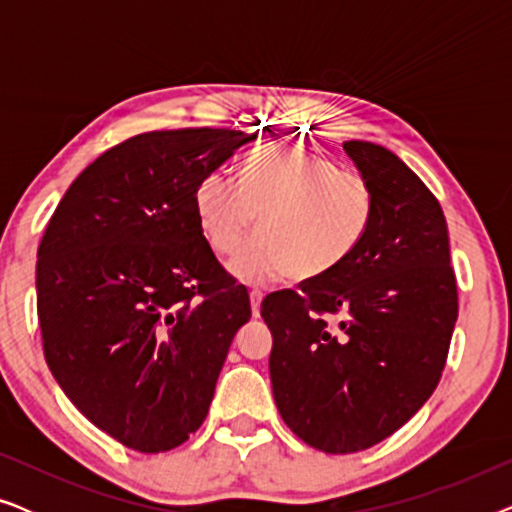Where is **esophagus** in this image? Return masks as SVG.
I'll return each mask as SVG.
<instances>
[{"label": "esophagus", "instance_id": "obj_1", "mask_svg": "<svg viewBox=\"0 0 512 512\" xmlns=\"http://www.w3.org/2000/svg\"><path fill=\"white\" fill-rule=\"evenodd\" d=\"M249 300H251V314H254V317H258V314H261V300H263V291H258V289H251V291H249Z\"/></svg>", "mask_w": 512, "mask_h": 512}]
</instances>
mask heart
I'll return each instance as SVG.
<instances>
[{"label": "heart", "mask_w": 512, "mask_h": 512, "mask_svg": "<svg viewBox=\"0 0 512 512\" xmlns=\"http://www.w3.org/2000/svg\"><path fill=\"white\" fill-rule=\"evenodd\" d=\"M198 214L207 242L228 256L261 216V235L228 261L244 284L296 275L317 279L356 249L373 216V193L356 172L312 151L258 149L242 179L216 170L198 188Z\"/></svg>", "instance_id": "b5f03b06"}]
</instances>
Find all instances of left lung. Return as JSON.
Here are the masks:
<instances>
[{"label": "left lung", "instance_id": "left-lung-1", "mask_svg": "<svg viewBox=\"0 0 512 512\" xmlns=\"http://www.w3.org/2000/svg\"><path fill=\"white\" fill-rule=\"evenodd\" d=\"M342 149L373 193L366 233L328 275L261 303L279 415L328 454L368 450L429 401L459 310L433 193L380 144L352 139ZM331 313L341 314L335 327Z\"/></svg>", "mask_w": 512, "mask_h": 512}]
</instances>
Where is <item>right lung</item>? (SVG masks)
Returning a JSON list of instances; mask_svg holds the SVG:
<instances>
[{"instance_id":"right-lung-1","label":"right lung","mask_w":512,"mask_h":512,"mask_svg":"<svg viewBox=\"0 0 512 512\" xmlns=\"http://www.w3.org/2000/svg\"><path fill=\"white\" fill-rule=\"evenodd\" d=\"M226 128L156 130L90 163L37 251L48 368L118 443L167 452L205 422L249 293L202 235L198 188L256 142Z\"/></svg>"}]
</instances>
